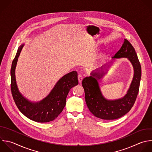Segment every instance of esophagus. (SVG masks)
<instances>
[{
    "instance_id": "34e87169",
    "label": "esophagus",
    "mask_w": 152,
    "mask_h": 152,
    "mask_svg": "<svg viewBox=\"0 0 152 152\" xmlns=\"http://www.w3.org/2000/svg\"><path fill=\"white\" fill-rule=\"evenodd\" d=\"M78 82L79 83H81L82 80H83V76L81 74H79L78 76Z\"/></svg>"
}]
</instances>
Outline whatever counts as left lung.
I'll return each instance as SVG.
<instances>
[{
    "label": "left lung",
    "instance_id": "8db88e82",
    "mask_svg": "<svg viewBox=\"0 0 152 152\" xmlns=\"http://www.w3.org/2000/svg\"><path fill=\"white\" fill-rule=\"evenodd\" d=\"M122 57L127 58L133 66V80L127 94L124 97L108 100L102 94L98 81L106 74L115 58ZM112 59L110 62L102 66L100 69L91 72L90 76L86 77L82 81L86 102L88 109L96 117L104 120L119 118L131 110L138 93L141 76V65L137 53L132 45L126 39H124L122 47Z\"/></svg>",
    "mask_w": 152,
    "mask_h": 152
}]
</instances>
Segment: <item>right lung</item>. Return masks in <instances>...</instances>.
<instances>
[{
  "mask_svg": "<svg viewBox=\"0 0 152 152\" xmlns=\"http://www.w3.org/2000/svg\"><path fill=\"white\" fill-rule=\"evenodd\" d=\"M21 45L12 63L11 69V92L15 103L20 112L31 120L38 122H48L55 119L62 112L66 104V99L71 88L78 85V74L72 71L61 78L49 94L39 102H33L25 97L19 91L15 68L21 50Z\"/></svg>",
  "mask_w": 152,
  "mask_h": 152,
  "instance_id": "right-lung-1",
  "label": "right lung"
}]
</instances>
